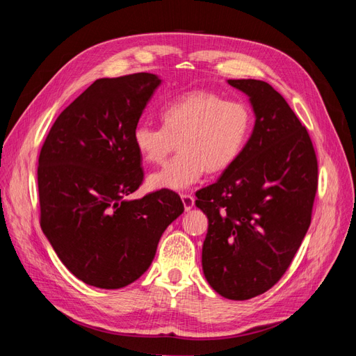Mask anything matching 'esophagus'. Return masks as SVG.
I'll use <instances>...</instances> for the list:
<instances>
[{
    "label": "esophagus",
    "mask_w": 356,
    "mask_h": 356,
    "mask_svg": "<svg viewBox=\"0 0 356 356\" xmlns=\"http://www.w3.org/2000/svg\"><path fill=\"white\" fill-rule=\"evenodd\" d=\"M181 200H182V204H184L186 211H190L193 207H195V197L191 195H181Z\"/></svg>",
    "instance_id": "1"
}]
</instances>
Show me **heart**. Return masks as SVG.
I'll list each match as a JSON object with an SVG mask.
<instances>
[{"label":"heart","mask_w":356,"mask_h":356,"mask_svg":"<svg viewBox=\"0 0 356 356\" xmlns=\"http://www.w3.org/2000/svg\"><path fill=\"white\" fill-rule=\"evenodd\" d=\"M160 118L163 126L138 123L132 132L138 154L149 165L163 163L178 143L179 154L148 177L149 187L157 190H187L207 169L230 168L252 131L250 106L211 90L179 96L163 106Z\"/></svg>","instance_id":"1"}]
</instances>
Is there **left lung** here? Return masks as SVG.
I'll list each match as a JSON object with an SVG mask.
<instances>
[{
    "mask_svg": "<svg viewBox=\"0 0 356 356\" xmlns=\"http://www.w3.org/2000/svg\"><path fill=\"white\" fill-rule=\"evenodd\" d=\"M243 92L255 123L243 152L215 184L196 193L208 217L202 267L229 300L270 289L303 242L318 188V161L306 127L270 84L227 80Z\"/></svg>",
    "mask_w": 356,
    "mask_h": 356,
    "instance_id": "obj_1",
    "label": "left lung"
}]
</instances>
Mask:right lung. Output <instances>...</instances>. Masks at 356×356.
<instances>
[{"label": "right lung", "instance_id": "obj_1", "mask_svg": "<svg viewBox=\"0 0 356 356\" xmlns=\"http://www.w3.org/2000/svg\"><path fill=\"white\" fill-rule=\"evenodd\" d=\"M160 83L149 72L96 80L59 114L41 148V230L88 285L135 282L168 225L184 212L169 190L126 199L144 178L132 132Z\"/></svg>", "mask_w": 356, "mask_h": 356}]
</instances>
